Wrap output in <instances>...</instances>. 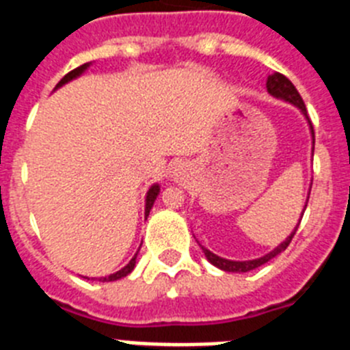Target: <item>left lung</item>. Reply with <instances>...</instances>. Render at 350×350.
<instances>
[{
  "label": "left lung",
  "mask_w": 350,
  "mask_h": 350,
  "mask_svg": "<svg viewBox=\"0 0 350 350\" xmlns=\"http://www.w3.org/2000/svg\"><path fill=\"white\" fill-rule=\"evenodd\" d=\"M267 89L271 96H275V98H280V100L289 101V103H293L295 107H298L299 110L303 112V116L307 117V107H305V103H303L301 96H299V92L296 91V88L293 85V82H291L286 75H282V73H279V71H275V73L268 75ZM308 122H310V120H308ZM310 129H312V140H314L312 144H315L314 128L310 126ZM296 230H298V228H295V231H293V233L286 238V242L280 243L277 249H273L271 252H268L267 256H262V258L252 259V261H230V259L219 258V256H215L213 252H210V250L205 249V247H202V249H203V252H205L206 259L212 262L213 267L221 268V270H224V271H238V273H243V271H250V270H254V268L261 267V265L268 262L270 259H273L275 256H279L282 250H286L287 245L291 243V240H293V237H295Z\"/></svg>",
  "instance_id": "1"
}]
</instances>
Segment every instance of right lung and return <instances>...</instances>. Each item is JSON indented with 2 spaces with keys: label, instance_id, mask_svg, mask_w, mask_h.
<instances>
[{
  "label": "right lung",
  "instance_id": "1",
  "mask_svg": "<svg viewBox=\"0 0 350 350\" xmlns=\"http://www.w3.org/2000/svg\"><path fill=\"white\" fill-rule=\"evenodd\" d=\"M88 66H89V64H82V66L75 68V70H71L70 73H66V75H64L63 79L59 80V83H57V88H61L63 83L70 82V80H73V79H75V77H79L80 73H82V71L85 70V68H88ZM157 194H159V185L156 184V185H152V187H150V189H148V193H147V200H145V215H148V212H150V208H152V205H154V202H156ZM135 262H137V256H135V258H133L131 261H129L124 268H122V270H119V271H117V273H113V275H108V277H103V279H101V280H103V282H112V280L122 279V277H126V275H128V273H131L133 268H135Z\"/></svg>",
  "mask_w": 350,
  "mask_h": 350
}]
</instances>
